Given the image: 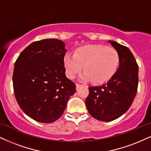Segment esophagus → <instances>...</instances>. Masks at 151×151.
I'll return each instance as SVG.
<instances>
[{
	"label": "esophagus",
	"mask_w": 151,
	"mask_h": 151,
	"mask_svg": "<svg viewBox=\"0 0 151 151\" xmlns=\"http://www.w3.org/2000/svg\"><path fill=\"white\" fill-rule=\"evenodd\" d=\"M83 86V85H81V84H78V83H76V90H78L81 87Z\"/></svg>",
	"instance_id": "esophagus-1"
}]
</instances>
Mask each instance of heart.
<instances>
[{
  "mask_svg": "<svg viewBox=\"0 0 151 151\" xmlns=\"http://www.w3.org/2000/svg\"><path fill=\"white\" fill-rule=\"evenodd\" d=\"M66 75L74 78L84 66L82 78L92 81L95 84H103L116 73L120 64L118 52L112 47L101 45H87L76 50L75 54H66L64 58Z\"/></svg>",
  "mask_w": 151,
  "mask_h": 151,
  "instance_id": "obj_1",
  "label": "heart"
}]
</instances>
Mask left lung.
<instances>
[{"instance_id": "1", "label": "left lung", "mask_w": 151, "mask_h": 151, "mask_svg": "<svg viewBox=\"0 0 151 151\" xmlns=\"http://www.w3.org/2000/svg\"><path fill=\"white\" fill-rule=\"evenodd\" d=\"M118 52L120 64L116 73L107 83L89 87L85 104L91 116L98 120L110 122L118 118L131 106L137 92L139 67L129 49L109 40Z\"/></svg>"}]
</instances>
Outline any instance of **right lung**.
<instances>
[{"instance_id": "obj_1", "label": "right lung", "mask_w": 151, "mask_h": 151, "mask_svg": "<svg viewBox=\"0 0 151 151\" xmlns=\"http://www.w3.org/2000/svg\"><path fill=\"white\" fill-rule=\"evenodd\" d=\"M63 41L44 39L22 52L14 63L13 89L25 114L39 122L50 123L62 115L76 85L65 74Z\"/></svg>"}]
</instances>
